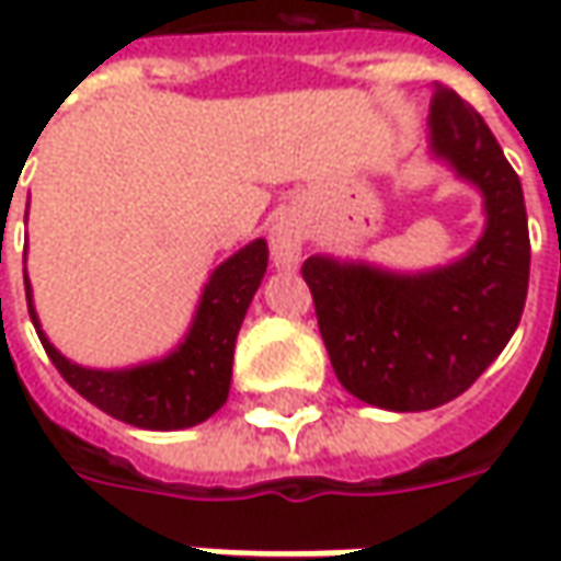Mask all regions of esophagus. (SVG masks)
I'll list each match as a JSON object with an SVG mask.
<instances>
[{"label":"esophagus","instance_id":"1","mask_svg":"<svg viewBox=\"0 0 561 561\" xmlns=\"http://www.w3.org/2000/svg\"><path fill=\"white\" fill-rule=\"evenodd\" d=\"M268 240L274 268H296V262H299V255H302V243H306V230H302V225H299L296 218H280V221H274V227H271Z\"/></svg>","mask_w":561,"mask_h":561}]
</instances>
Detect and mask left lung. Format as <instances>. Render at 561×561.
Instances as JSON below:
<instances>
[{
	"instance_id": "1",
	"label": "left lung",
	"mask_w": 561,
	"mask_h": 561,
	"mask_svg": "<svg viewBox=\"0 0 561 561\" xmlns=\"http://www.w3.org/2000/svg\"><path fill=\"white\" fill-rule=\"evenodd\" d=\"M427 156L481 193L484 230L465 255L424 271L324 252L302 265L336 380L390 412H427L465 393L506 350L528 296L522 181L484 118L440 83Z\"/></svg>"
}]
</instances>
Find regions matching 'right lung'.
Listing matches in <instances>:
<instances>
[{
  "label": "right lung",
  "instance_id": "right-lung-1",
  "mask_svg": "<svg viewBox=\"0 0 561 561\" xmlns=\"http://www.w3.org/2000/svg\"><path fill=\"white\" fill-rule=\"evenodd\" d=\"M268 268V243L259 237L211 271L184 340L159 358L127 368H87L61 356L43 334L24 268L27 309L43 350L61 377L105 415L142 431H184L211 419L230 393L233 346L249 302Z\"/></svg>",
  "mask_w": 561,
  "mask_h": 561
}]
</instances>
